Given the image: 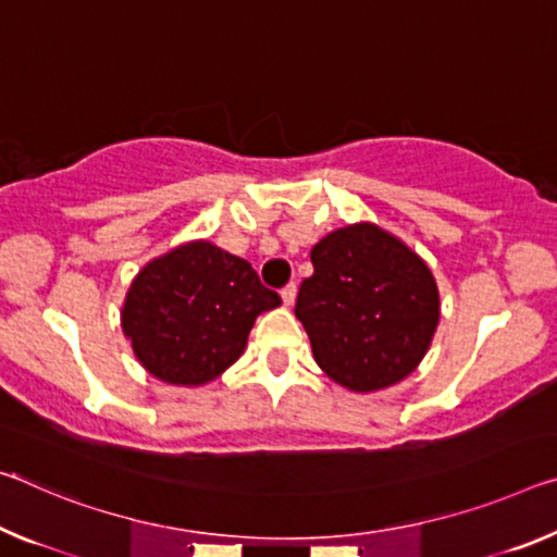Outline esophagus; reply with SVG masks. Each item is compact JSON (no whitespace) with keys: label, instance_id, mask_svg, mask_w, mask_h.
Wrapping results in <instances>:
<instances>
[{"label":"esophagus","instance_id":"34e87169","mask_svg":"<svg viewBox=\"0 0 557 557\" xmlns=\"http://www.w3.org/2000/svg\"><path fill=\"white\" fill-rule=\"evenodd\" d=\"M282 302H285L287 307H293V302H295V297H297V285L295 282H289L287 287H282Z\"/></svg>","mask_w":557,"mask_h":557}]
</instances>
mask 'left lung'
I'll use <instances>...</instances> for the list:
<instances>
[{"mask_svg": "<svg viewBox=\"0 0 557 557\" xmlns=\"http://www.w3.org/2000/svg\"><path fill=\"white\" fill-rule=\"evenodd\" d=\"M295 314L314 361L357 394L389 389L426 357L441 317L429 264L374 223L344 225L312 247Z\"/></svg>", "mask_w": 557, "mask_h": 557, "instance_id": "1", "label": "left lung"}]
</instances>
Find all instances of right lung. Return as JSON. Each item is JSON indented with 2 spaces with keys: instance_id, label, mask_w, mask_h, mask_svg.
Returning a JSON list of instances; mask_svg holds the SVG:
<instances>
[{
  "instance_id": "add662e5",
  "label": "right lung",
  "mask_w": 557,
  "mask_h": 557,
  "mask_svg": "<svg viewBox=\"0 0 557 557\" xmlns=\"http://www.w3.org/2000/svg\"><path fill=\"white\" fill-rule=\"evenodd\" d=\"M280 305L250 262L190 240L138 270L121 326L148 374L173 386H202L240 359L255 320Z\"/></svg>"
}]
</instances>
